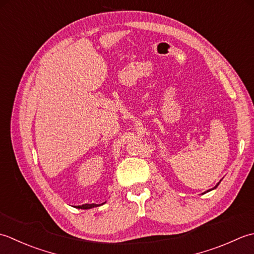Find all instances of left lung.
<instances>
[{
    "instance_id": "8db88e82",
    "label": "left lung",
    "mask_w": 254,
    "mask_h": 254,
    "mask_svg": "<svg viewBox=\"0 0 254 254\" xmlns=\"http://www.w3.org/2000/svg\"><path fill=\"white\" fill-rule=\"evenodd\" d=\"M220 182H221V180L219 181V182H218V183H217V184H216V185L214 186V188H213V189H211V190H206V192H210V190H215V189L217 188V186H218V185H219V183H220ZM206 192H205V193H206Z\"/></svg>"
}]
</instances>
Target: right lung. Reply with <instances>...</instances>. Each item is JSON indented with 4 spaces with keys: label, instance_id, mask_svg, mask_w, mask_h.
<instances>
[{
    "label": "right lung",
    "instance_id": "1",
    "mask_svg": "<svg viewBox=\"0 0 254 254\" xmlns=\"http://www.w3.org/2000/svg\"><path fill=\"white\" fill-rule=\"evenodd\" d=\"M106 201L102 204H83V205H80V206H75V208H79V209H91V208H94V207H98L103 204H105Z\"/></svg>",
    "mask_w": 254,
    "mask_h": 254
}]
</instances>
